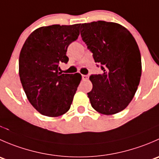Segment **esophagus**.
<instances>
[{"label": "esophagus", "mask_w": 159, "mask_h": 159, "mask_svg": "<svg viewBox=\"0 0 159 159\" xmlns=\"http://www.w3.org/2000/svg\"><path fill=\"white\" fill-rule=\"evenodd\" d=\"M81 78H82V80H84V81H87V80L89 79V76L85 75H82Z\"/></svg>", "instance_id": "1"}]
</instances>
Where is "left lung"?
Returning a JSON list of instances; mask_svg holds the SVG:
<instances>
[{
	"label": "left lung",
	"instance_id": "left-lung-1",
	"mask_svg": "<svg viewBox=\"0 0 159 159\" xmlns=\"http://www.w3.org/2000/svg\"><path fill=\"white\" fill-rule=\"evenodd\" d=\"M80 32L102 73L91 75L88 93L92 108L103 115L124 110L134 98L142 75V61L134 37L121 25L104 20L81 25Z\"/></svg>",
	"mask_w": 159,
	"mask_h": 159
}]
</instances>
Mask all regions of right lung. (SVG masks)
Listing matches in <instances>:
<instances>
[{"label": "right lung", "mask_w": 159, "mask_h": 159, "mask_svg": "<svg viewBox=\"0 0 159 159\" xmlns=\"http://www.w3.org/2000/svg\"><path fill=\"white\" fill-rule=\"evenodd\" d=\"M81 24L54 25L34 30L19 56V75L27 98L43 115L57 117L70 109L81 75L61 74L60 63H68L69 44L79 35Z\"/></svg>", "instance_id": "right-lung-1"}]
</instances>
